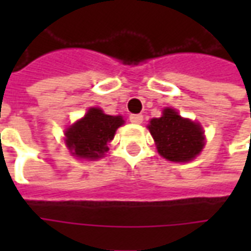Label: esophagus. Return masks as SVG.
<instances>
[{
	"mask_svg": "<svg viewBox=\"0 0 251 251\" xmlns=\"http://www.w3.org/2000/svg\"><path fill=\"white\" fill-rule=\"evenodd\" d=\"M129 120H130L131 124H141L144 118H142L141 114H133L129 117Z\"/></svg>",
	"mask_w": 251,
	"mask_h": 251,
	"instance_id": "esophagus-1",
	"label": "esophagus"
}]
</instances>
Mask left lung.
I'll return each instance as SVG.
<instances>
[{
  "label": "left lung",
  "instance_id": "8db88e82",
  "mask_svg": "<svg viewBox=\"0 0 251 251\" xmlns=\"http://www.w3.org/2000/svg\"><path fill=\"white\" fill-rule=\"evenodd\" d=\"M148 129L160 156L174 163H188L204 148V131L195 121L180 117L175 109H164L160 118H153Z\"/></svg>",
  "mask_w": 251,
  "mask_h": 251
}]
</instances>
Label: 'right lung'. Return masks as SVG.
<instances>
[{
	"mask_svg": "<svg viewBox=\"0 0 251 251\" xmlns=\"http://www.w3.org/2000/svg\"><path fill=\"white\" fill-rule=\"evenodd\" d=\"M125 121L121 115H107L98 107L88 109L82 120L72 124L64 133L66 145L72 156L87 160L103 157L117 129Z\"/></svg>",
	"mask_w": 251,
	"mask_h": 251,
	"instance_id": "obj_1",
	"label": "right lung"
}]
</instances>
